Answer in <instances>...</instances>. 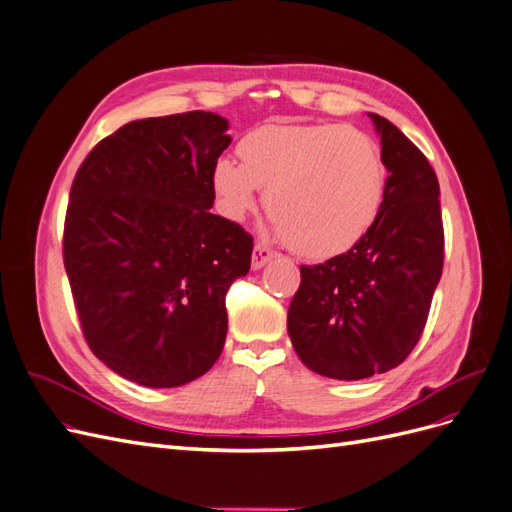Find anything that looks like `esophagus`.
<instances>
[{
  "label": "esophagus",
  "instance_id": "esophagus-1",
  "mask_svg": "<svg viewBox=\"0 0 512 512\" xmlns=\"http://www.w3.org/2000/svg\"><path fill=\"white\" fill-rule=\"evenodd\" d=\"M271 258H273V250H269L267 245H262V243L254 245V254H252V267L254 269L265 267Z\"/></svg>",
  "mask_w": 512,
  "mask_h": 512
}]
</instances>
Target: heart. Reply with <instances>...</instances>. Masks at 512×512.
<instances>
[{"label":"heart","instance_id":"obj_1","mask_svg":"<svg viewBox=\"0 0 512 512\" xmlns=\"http://www.w3.org/2000/svg\"><path fill=\"white\" fill-rule=\"evenodd\" d=\"M239 164L215 162L211 188L228 220L265 192L269 218L294 252L333 258L374 226L389 170L380 145L346 123H265L237 143Z\"/></svg>","mask_w":512,"mask_h":512}]
</instances>
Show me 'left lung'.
<instances>
[{"label": "left lung", "mask_w": 512, "mask_h": 512, "mask_svg": "<svg viewBox=\"0 0 512 512\" xmlns=\"http://www.w3.org/2000/svg\"><path fill=\"white\" fill-rule=\"evenodd\" d=\"M369 117L389 170L382 209L346 254L301 267L288 307L294 352L335 380L384 374L406 361L423 335L444 265L436 173L389 119Z\"/></svg>", "instance_id": "1"}]
</instances>
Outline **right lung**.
Returning a JSON list of instances; mask_svg holds the SVG:
<instances>
[{"mask_svg":"<svg viewBox=\"0 0 512 512\" xmlns=\"http://www.w3.org/2000/svg\"><path fill=\"white\" fill-rule=\"evenodd\" d=\"M226 130L205 111L130 121L72 181L61 247L85 342L151 389L192 382L218 361L226 292L250 271V232L209 213Z\"/></svg>","mask_w":512,"mask_h":512,"instance_id":"obj_1","label":"right lung"}]
</instances>
